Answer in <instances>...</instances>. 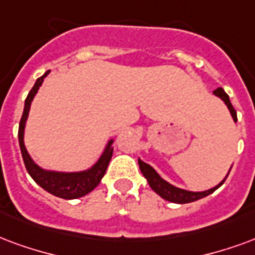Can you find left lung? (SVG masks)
Wrapping results in <instances>:
<instances>
[{
    "instance_id": "1",
    "label": "left lung",
    "mask_w": 255,
    "mask_h": 255,
    "mask_svg": "<svg viewBox=\"0 0 255 255\" xmlns=\"http://www.w3.org/2000/svg\"><path fill=\"white\" fill-rule=\"evenodd\" d=\"M214 93L215 96L220 97V99L226 103V105H227L228 109H230V112H231V116H233L234 122H237V111H235V108L233 107V104L230 101L228 94L226 93L222 88H218L216 90H214ZM139 167H140V171H142L143 175L147 178V182L150 184V186H151V189L154 190V192H156L158 195L161 196L162 199L167 200V201H171V203H177V204L192 203V201L203 199L205 196L214 193L215 190L223 185V182L226 181V178H227V177H226L219 185H216L215 188H212V189L205 190V192H189V190L175 188V186L170 185L169 182H166L165 180H162L161 177H159V174L152 169L151 166L147 165V163H144V162L140 161V159H139Z\"/></svg>"
}]
</instances>
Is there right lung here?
Returning a JSON list of instances; mask_svg holds the SVG:
<instances>
[{"label":"right lung","instance_id":"right-lung-1","mask_svg":"<svg viewBox=\"0 0 255 255\" xmlns=\"http://www.w3.org/2000/svg\"><path fill=\"white\" fill-rule=\"evenodd\" d=\"M47 74H48V71L44 75H41L40 78H37V81L33 85V88H32L31 92L28 93L27 99H25L24 112H22L20 126H18V143H20L22 161H24L27 171L33 178V181L36 182L37 185H40L43 189L47 190L48 193L56 196V197H60V199H78V197L88 195L89 192H92L100 184V181H101V178L105 174V171H107L109 161L112 158L113 147L111 146L112 140L108 143V146L105 148V151H104V154L99 159V162L88 171H81V173L47 171L40 169L35 162L32 161L31 156L27 152V148L24 146V127H25V122H27L28 112H29L32 100L35 97V94L39 90V86H40Z\"/></svg>","mask_w":255,"mask_h":255}]
</instances>
